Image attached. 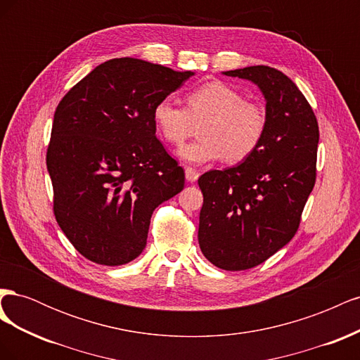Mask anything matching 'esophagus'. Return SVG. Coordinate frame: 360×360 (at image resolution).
Segmentation results:
<instances>
[{"label":"esophagus","instance_id":"34e87169","mask_svg":"<svg viewBox=\"0 0 360 360\" xmlns=\"http://www.w3.org/2000/svg\"><path fill=\"white\" fill-rule=\"evenodd\" d=\"M184 174H186V180H188V181H191V183L197 181V180H198V177H200L198 171H197V169H193V168H191V167H188L186 169H184Z\"/></svg>","mask_w":360,"mask_h":360}]
</instances>
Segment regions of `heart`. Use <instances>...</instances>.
I'll return each mask as SVG.
<instances>
[{"label": "heart", "mask_w": 360, "mask_h": 360, "mask_svg": "<svg viewBox=\"0 0 360 360\" xmlns=\"http://www.w3.org/2000/svg\"><path fill=\"white\" fill-rule=\"evenodd\" d=\"M153 122L159 135L176 146L192 135L195 124H201L200 139L177 151L184 162L201 165L224 158L228 163H238L258 147L266 130V112L233 86L212 81L186 94V108L169 99L158 102Z\"/></svg>", "instance_id": "obj_1"}]
</instances>
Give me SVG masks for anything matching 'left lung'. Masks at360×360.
<instances>
[{"label":"left lung","instance_id":"1","mask_svg":"<svg viewBox=\"0 0 360 360\" xmlns=\"http://www.w3.org/2000/svg\"><path fill=\"white\" fill-rule=\"evenodd\" d=\"M222 73L254 82L266 101V130L254 153L198 179L201 252L237 271L264 263L296 234L315 184L320 134L308 101L282 72L250 66Z\"/></svg>","mask_w":360,"mask_h":360}]
</instances>
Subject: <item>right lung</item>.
<instances>
[{"label": "right lung", "mask_w": 360, "mask_h": 360, "mask_svg": "<svg viewBox=\"0 0 360 360\" xmlns=\"http://www.w3.org/2000/svg\"><path fill=\"white\" fill-rule=\"evenodd\" d=\"M192 75L114 58L58 103L46 153L53 214L93 263L135 259L147 245L156 207L184 188L183 168L156 138L153 110Z\"/></svg>", "instance_id": "add662e5"}]
</instances>
